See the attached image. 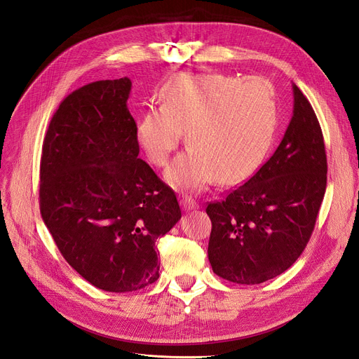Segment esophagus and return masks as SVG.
I'll list each match as a JSON object with an SVG mask.
<instances>
[{"instance_id": "1", "label": "esophagus", "mask_w": 359, "mask_h": 359, "mask_svg": "<svg viewBox=\"0 0 359 359\" xmlns=\"http://www.w3.org/2000/svg\"><path fill=\"white\" fill-rule=\"evenodd\" d=\"M180 205H182V208L184 210V211H192V210H198V202L194 199V198H191V196H183L182 199H180Z\"/></svg>"}]
</instances>
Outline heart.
<instances>
[{
    "mask_svg": "<svg viewBox=\"0 0 359 359\" xmlns=\"http://www.w3.org/2000/svg\"><path fill=\"white\" fill-rule=\"evenodd\" d=\"M278 121L273 86L260 77L179 74L161 90V106L148 107L137 141L154 165L167 164L184 130L191 144L168 167V183L199 191L248 179L262 163Z\"/></svg>",
    "mask_w": 359,
    "mask_h": 359,
    "instance_id": "obj_1",
    "label": "heart"
}]
</instances>
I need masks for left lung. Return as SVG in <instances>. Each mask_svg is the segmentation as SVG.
Instances as JSON below:
<instances>
[{
    "label": "left lung",
    "instance_id": "obj_1",
    "mask_svg": "<svg viewBox=\"0 0 359 359\" xmlns=\"http://www.w3.org/2000/svg\"><path fill=\"white\" fill-rule=\"evenodd\" d=\"M294 111L272 157L224 201L210 202L214 273L255 285L285 272L304 252L327 182L323 132L295 84Z\"/></svg>",
    "mask_w": 359,
    "mask_h": 359
}]
</instances>
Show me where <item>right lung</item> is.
I'll use <instances>...</instances> for the list:
<instances>
[{
  "label": "right lung",
  "mask_w": 359,
  "mask_h": 359,
  "mask_svg": "<svg viewBox=\"0 0 359 359\" xmlns=\"http://www.w3.org/2000/svg\"><path fill=\"white\" fill-rule=\"evenodd\" d=\"M128 77L67 96L43 140L39 203L64 259L91 285L132 292L160 276L156 241L182 211L176 194L138 158Z\"/></svg>",
  "instance_id": "obj_1"
}]
</instances>
